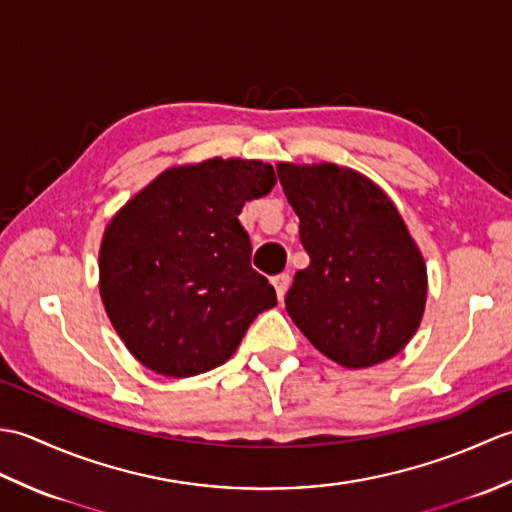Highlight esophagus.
Wrapping results in <instances>:
<instances>
[{
	"label": "esophagus",
	"instance_id": "1",
	"mask_svg": "<svg viewBox=\"0 0 512 512\" xmlns=\"http://www.w3.org/2000/svg\"><path fill=\"white\" fill-rule=\"evenodd\" d=\"M273 286H275V292H277V299L281 301V299H284L286 292H288V286H290V275H288V273H281V275L273 277Z\"/></svg>",
	"mask_w": 512,
	"mask_h": 512
}]
</instances>
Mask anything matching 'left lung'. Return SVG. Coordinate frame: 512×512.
I'll use <instances>...</instances> for the list:
<instances>
[{"label": "left lung", "instance_id": "8db88e82", "mask_svg": "<svg viewBox=\"0 0 512 512\" xmlns=\"http://www.w3.org/2000/svg\"><path fill=\"white\" fill-rule=\"evenodd\" d=\"M277 176L310 255L286 295L290 319L347 369L394 358L427 303V266L396 204L374 180L334 162H279Z\"/></svg>", "mask_w": 512, "mask_h": 512}]
</instances>
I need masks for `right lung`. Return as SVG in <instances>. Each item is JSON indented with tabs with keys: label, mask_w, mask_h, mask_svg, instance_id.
Instances as JSON below:
<instances>
[{
	"label": "right lung",
	"mask_w": 512,
	"mask_h": 512,
	"mask_svg": "<svg viewBox=\"0 0 512 512\" xmlns=\"http://www.w3.org/2000/svg\"><path fill=\"white\" fill-rule=\"evenodd\" d=\"M262 160L209 158L165 169L103 233L99 290L136 361L169 378L226 363L275 288L250 266L237 215L275 187Z\"/></svg>",
	"instance_id": "add662e5"
}]
</instances>
